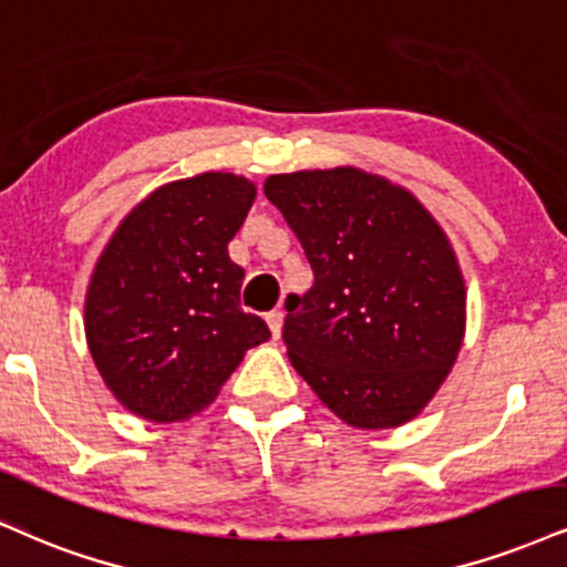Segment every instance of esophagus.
<instances>
[{
    "label": "esophagus",
    "instance_id": "esophagus-1",
    "mask_svg": "<svg viewBox=\"0 0 567 567\" xmlns=\"http://www.w3.org/2000/svg\"><path fill=\"white\" fill-rule=\"evenodd\" d=\"M282 322H285V311L282 309H275V311L266 313V324H269L271 336H275V338L282 336Z\"/></svg>",
    "mask_w": 567,
    "mask_h": 567
}]
</instances>
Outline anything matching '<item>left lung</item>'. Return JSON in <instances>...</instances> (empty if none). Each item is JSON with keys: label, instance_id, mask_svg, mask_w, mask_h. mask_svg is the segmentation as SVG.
Returning a JSON list of instances; mask_svg holds the SVG:
<instances>
[{"label": "left lung", "instance_id": "obj_1", "mask_svg": "<svg viewBox=\"0 0 567 567\" xmlns=\"http://www.w3.org/2000/svg\"><path fill=\"white\" fill-rule=\"evenodd\" d=\"M264 193L313 271L285 301L296 372L353 427L417 417L465 338V279L443 229L409 189L351 166L275 174Z\"/></svg>", "mask_w": 567, "mask_h": 567}]
</instances>
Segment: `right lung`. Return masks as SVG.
<instances>
[{
	"mask_svg": "<svg viewBox=\"0 0 567 567\" xmlns=\"http://www.w3.org/2000/svg\"><path fill=\"white\" fill-rule=\"evenodd\" d=\"M254 197V182L221 172L163 184L102 250L86 290V343L128 412L187 420L245 351L269 340L264 319L240 309L245 271L227 250Z\"/></svg>",
	"mask_w": 567,
	"mask_h": 567,
	"instance_id": "obj_1",
	"label": "right lung"
}]
</instances>
